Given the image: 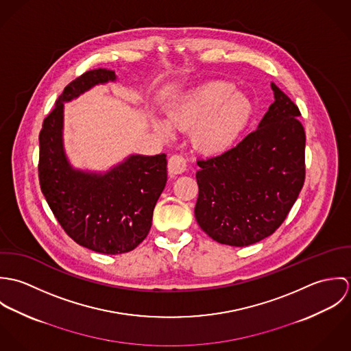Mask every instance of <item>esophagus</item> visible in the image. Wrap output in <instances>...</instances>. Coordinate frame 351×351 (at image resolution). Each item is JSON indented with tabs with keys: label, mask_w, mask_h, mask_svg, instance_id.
I'll list each match as a JSON object with an SVG mask.
<instances>
[{
	"label": "esophagus",
	"mask_w": 351,
	"mask_h": 351,
	"mask_svg": "<svg viewBox=\"0 0 351 351\" xmlns=\"http://www.w3.org/2000/svg\"><path fill=\"white\" fill-rule=\"evenodd\" d=\"M169 173L170 174H182L186 170V159L182 155H173L169 159V165H167Z\"/></svg>",
	"instance_id": "34e87169"
}]
</instances>
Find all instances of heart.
Returning a JSON list of instances; mask_svg holds the SVG:
<instances>
[{
    "instance_id": "heart-1",
    "label": "heart",
    "mask_w": 351,
    "mask_h": 351,
    "mask_svg": "<svg viewBox=\"0 0 351 351\" xmlns=\"http://www.w3.org/2000/svg\"><path fill=\"white\" fill-rule=\"evenodd\" d=\"M254 113L252 101L230 82L215 81L178 96L167 120H155V130L173 138L176 130H191L193 145L208 155L231 150L245 132Z\"/></svg>"
}]
</instances>
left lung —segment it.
Here are the masks:
<instances>
[{"label": "left lung", "instance_id": "8db88e82", "mask_svg": "<svg viewBox=\"0 0 351 351\" xmlns=\"http://www.w3.org/2000/svg\"><path fill=\"white\" fill-rule=\"evenodd\" d=\"M274 102L237 147L200 159L195 216L213 241L245 247L270 237L300 193L305 132L300 110L271 82Z\"/></svg>", "mask_w": 351, "mask_h": 351}]
</instances>
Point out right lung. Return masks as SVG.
I'll return each mask as SVG.
<instances>
[{
	"label": "right lung",
	"instance_id": "right-lung-1",
	"mask_svg": "<svg viewBox=\"0 0 351 351\" xmlns=\"http://www.w3.org/2000/svg\"><path fill=\"white\" fill-rule=\"evenodd\" d=\"M116 81L114 71L97 69L70 82L39 135V181L52 213L80 246L110 255L134 250L145 241L167 181L165 154H131L105 171L71 165L63 142L64 104Z\"/></svg>",
	"mask_w": 351,
	"mask_h": 351
}]
</instances>
